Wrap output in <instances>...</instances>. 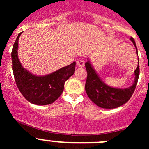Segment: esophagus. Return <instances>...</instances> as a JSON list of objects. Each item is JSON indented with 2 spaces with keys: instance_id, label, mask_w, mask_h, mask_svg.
I'll list each match as a JSON object with an SVG mask.
<instances>
[{
  "instance_id": "esophagus-1",
  "label": "esophagus",
  "mask_w": 149,
  "mask_h": 149,
  "mask_svg": "<svg viewBox=\"0 0 149 149\" xmlns=\"http://www.w3.org/2000/svg\"><path fill=\"white\" fill-rule=\"evenodd\" d=\"M76 65L78 67H80V68L84 67L85 61L83 60H82V59H78V60H77V61H76Z\"/></svg>"
}]
</instances>
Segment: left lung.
I'll list each match as a JSON object with an SVG mask.
<instances>
[{
  "label": "left lung",
  "mask_w": 149,
  "mask_h": 149,
  "mask_svg": "<svg viewBox=\"0 0 149 149\" xmlns=\"http://www.w3.org/2000/svg\"><path fill=\"white\" fill-rule=\"evenodd\" d=\"M130 40L136 47L137 54V49L134 38L131 37ZM85 68L88 73L85 86L87 95L96 105L104 109H115L127 102L136 88L139 76V66L138 62L137 67L134 71L135 80L132 85L125 89L115 88L102 82L89 61L85 63Z\"/></svg>",
  "instance_id": "8db88e82"
}]
</instances>
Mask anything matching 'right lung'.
<instances>
[{
    "label": "right lung",
    "instance_id": "1",
    "mask_svg": "<svg viewBox=\"0 0 149 149\" xmlns=\"http://www.w3.org/2000/svg\"><path fill=\"white\" fill-rule=\"evenodd\" d=\"M19 33L12 50L13 71L17 86L27 101L36 105H47L57 100L62 93L64 83L75 72L76 62L50 74L37 76L22 67L17 56Z\"/></svg>",
    "mask_w": 149,
    "mask_h": 149
}]
</instances>
